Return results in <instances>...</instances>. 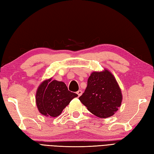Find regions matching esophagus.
Here are the masks:
<instances>
[{
	"label": "esophagus",
	"mask_w": 154,
	"mask_h": 154,
	"mask_svg": "<svg viewBox=\"0 0 154 154\" xmlns=\"http://www.w3.org/2000/svg\"><path fill=\"white\" fill-rule=\"evenodd\" d=\"M82 93H83V92H82V91H81V90H79V91H78L77 92V94L78 95V96H81V95H82Z\"/></svg>",
	"instance_id": "1"
}]
</instances>
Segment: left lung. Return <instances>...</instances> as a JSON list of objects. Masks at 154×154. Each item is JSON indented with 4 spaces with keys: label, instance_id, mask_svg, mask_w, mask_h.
Instances as JSON below:
<instances>
[{
    "label": "left lung",
    "instance_id": "left-lung-1",
    "mask_svg": "<svg viewBox=\"0 0 154 154\" xmlns=\"http://www.w3.org/2000/svg\"><path fill=\"white\" fill-rule=\"evenodd\" d=\"M80 101L90 112L100 118L114 115L122 101L121 89L116 78L107 69L93 72Z\"/></svg>",
    "mask_w": 154,
    "mask_h": 154
}]
</instances>
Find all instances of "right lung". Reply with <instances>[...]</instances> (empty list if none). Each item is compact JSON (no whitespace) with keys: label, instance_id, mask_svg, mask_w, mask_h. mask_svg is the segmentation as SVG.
I'll list each match as a JSON object with an SVG mask.
<instances>
[{"label":"right lung","instance_id":"add662e5","mask_svg":"<svg viewBox=\"0 0 154 154\" xmlns=\"http://www.w3.org/2000/svg\"><path fill=\"white\" fill-rule=\"evenodd\" d=\"M77 96L76 93L69 91L65 83L49 79L38 86L36 93V103L41 114L55 117Z\"/></svg>","mask_w":154,"mask_h":154}]
</instances>
